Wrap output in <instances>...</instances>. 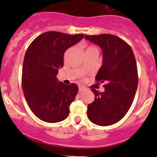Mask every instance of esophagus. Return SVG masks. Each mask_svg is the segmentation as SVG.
<instances>
[{
    "mask_svg": "<svg viewBox=\"0 0 157 157\" xmlns=\"http://www.w3.org/2000/svg\"><path fill=\"white\" fill-rule=\"evenodd\" d=\"M85 90H86V89H85V87H83V86H79V92H83Z\"/></svg>",
    "mask_w": 157,
    "mask_h": 157,
    "instance_id": "obj_1",
    "label": "esophagus"
}]
</instances>
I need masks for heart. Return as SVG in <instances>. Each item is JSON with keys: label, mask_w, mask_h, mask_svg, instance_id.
I'll return each instance as SVG.
<instances>
[{"label": "heart", "mask_w": 157, "mask_h": 157, "mask_svg": "<svg viewBox=\"0 0 157 157\" xmlns=\"http://www.w3.org/2000/svg\"><path fill=\"white\" fill-rule=\"evenodd\" d=\"M91 49H96V48H95V47H93V46H88L87 48H86V51L91 50Z\"/></svg>", "instance_id": "1"}]
</instances>
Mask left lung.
<instances>
[{
	"label": "left lung",
	"instance_id": "1",
	"mask_svg": "<svg viewBox=\"0 0 157 157\" xmlns=\"http://www.w3.org/2000/svg\"><path fill=\"white\" fill-rule=\"evenodd\" d=\"M102 51V64L96 76L97 82L105 83V91L91 89L95 99L87 106L90 121L108 126L119 121L129 110L137 84V63L131 46L119 37L111 34L85 36Z\"/></svg>",
	"mask_w": 157,
	"mask_h": 157
}]
</instances>
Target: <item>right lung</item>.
Segmentation results:
<instances>
[{
    "mask_svg": "<svg viewBox=\"0 0 157 157\" xmlns=\"http://www.w3.org/2000/svg\"><path fill=\"white\" fill-rule=\"evenodd\" d=\"M83 37V34L46 32L36 38L26 50L22 73L23 94L32 112L42 121L59 122L68 116L78 86L58 82L56 75L64 66L65 51Z\"/></svg>",
    "mask_w": 157,
    "mask_h": 157,
    "instance_id": "right-lung-1",
    "label": "right lung"
}]
</instances>
